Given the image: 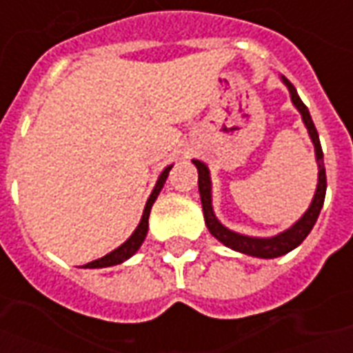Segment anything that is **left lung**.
<instances>
[{
  "label": "left lung",
  "instance_id": "1",
  "mask_svg": "<svg viewBox=\"0 0 353 353\" xmlns=\"http://www.w3.org/2000/svg\"><path fill=\"white\" fill-rule=\"evenodd\" d=\"M283 85L288 87L289 94H291V101L293 105L299 109V113L303 117V123L308 130L312 143H314V151H316V162H318V187L314 192V199H312L310 206L304 212V215L295 223L291 225L288 230H283L280 234L270 238H257V236H245L240 232L227 229L214 214V206H212V179H210V170L202 161H192V164L199 170V191H200V200H202V210H204V221H206L208 230L212 232V236H215L221 244H225L234 252L245 253V255H252V257H259V259H274V257H281L291 250H295L296 245L303 244V240L310 230L314 229V225L318 221V215L323 208V200H325V191H327V177H325V166H323V151H321V143H319V136L314 121H312L310 111L304 105L303 100L299 98L295 87L289 83L285 77H281Z\"/></svg>",
  "mask_w": 353,
  "mask_h": 353
}]
</instances>
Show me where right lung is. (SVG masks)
Instances as JSON below:
<instances>
[{
    "mask_svg": "<svg viewBox=\"0 0 353 353\" xmlns=\"http://www.w3.org/2000/svg\"><path fill=\"white\" fill-rule=\"evenodd\" d=\"M170 170H172V164L162 170V174L159 176V179H157V185H154L153 192H151V196L147 199L145 210H143V215H141V219H139V225L136 227V230L132 232V236L128 238L124 244L119 245L117 250H113V252L108 253V255H103L101 259H96V261H92V263H87V265H85V268H105V266L121 265V263H124L126 259H130L132 255L138 252L139 245L143 244V240H145V236H147L151 208H153L154 200H157L159 192L162 191V187H164V183H166V177H168Z\"/></svg>",
    "mask_w": 353,
    "mask_h": 353,
    "instance_id": "right-lung-1",
    "label": "right lung"
}]
</instances>
